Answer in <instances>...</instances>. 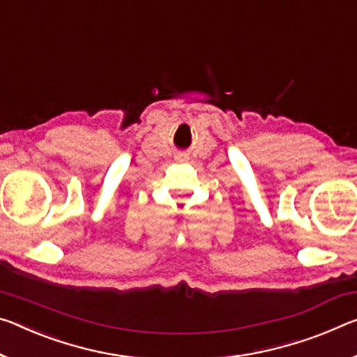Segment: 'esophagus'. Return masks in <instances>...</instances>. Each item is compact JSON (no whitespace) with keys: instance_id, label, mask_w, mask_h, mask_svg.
<instances>
[{"instance_id":"34e87169","label":"esophagus","mask_w":357,"mask_h":357,"mask_svg":"<svg viewBox=\"0 0 357 357\" xmlns=\"http://www.w3.org/2000/svg\"><path fill=\"white\" fill-rule=\"evenodd\" d=\"M176 160H178V162H185V160H188V155H184V154H179V155L176 157Z\"/></svg>"}]
</instances>
